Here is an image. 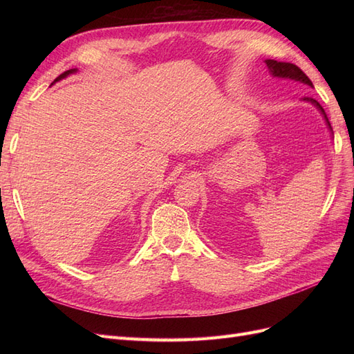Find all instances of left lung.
I'll use <instances>...</instances> for the list:
<instances>
[{
    "label": "left lung",
    "instance_id": "1",
    "mask_svg": "<svg viewBox=\"0 0 354 354\" xmlns=\"http://www.w3.org/2000/svg\"><path fill=\"white\" fill-rule=\"evenodd\" d=\"M264 63L267 65V68H269V72H270V75H272L273 78L291 80V81H295V82L306 84V85H308V87L315 88V87H313V84H312V81L308 80L307 75H306L301 69H299L298 66H295L294 63L277 62V60H272V59H266V60H264ZM301 100H303V102H307V103H310V104H313V106H315V108L320 112V115L324 116V120H325V122H326L328 130L330 131V134H332V136H334V133H332V127H330V124H329L328 116H326V113H325V111H324L322 106L319 104V102H316V100H315V99H312V97H303Z\"/></svg>",
    "mask_w": 354,
    "mask_h": 354
}]
</instances>
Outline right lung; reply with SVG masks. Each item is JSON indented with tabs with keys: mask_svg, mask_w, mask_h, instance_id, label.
I'll return each instance as SVG.
<instances>
[{
	"mask_svg": "<svg viewBox=\"0 0 354 354\" xmlns=\"http://www.w3.org/2000/svg\"><path fill=\"white\" fill-rule=\"evenodd\" d=\"M77 72H78L77 68H75V69H69V71H66V72H63L62 75H59V77L55 80V82H59V81H62V80H65L66 77H69V75L77 73ZM55 82H53V84H55ZM53 84H51V85H53Z\"/></svg>",
	"mask_w": 354,
	"mask_h": 354,
	"instance_id": "1",
	"label": "right lung"
}]
</instances>
